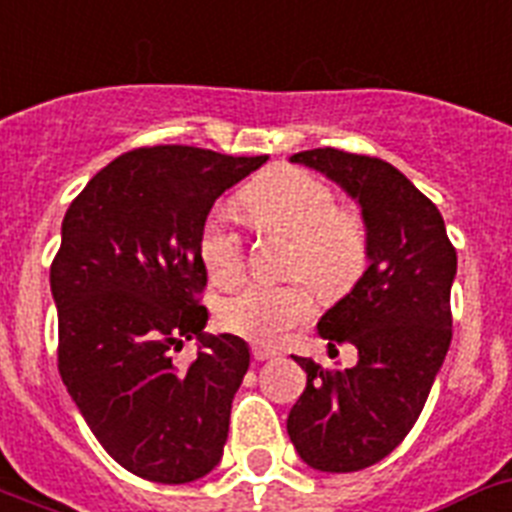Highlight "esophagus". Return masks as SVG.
<instances>
[{
    "mask_svg": "<svg viewBox=\"0 0 512 512\" xmlns=\"http://www.w3.org/2000/svg\"><path fill=\"white\" fill-rule=\"evenodd\" d=\"M252 356H255V362H265V359H276L278 351L268 349V346H252Z\"/></svg>",
    "mask_w": 512,
    "mask_h": 512,
    "instance_id": "1",
    "label": "esophagus"
}]
</instances>
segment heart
<instances>
[{
    "label": "heart",
    "instance_id": "1",
    "mask_svg": "<svg viewBox=\"0 0 512 512\" xmlns=\"http://www.w3.org/2000/svg\"><path fill=\"white\" fill-rule=\"evenodd\" d=\"M244 213L260 229L291 236L289 273L304 276L317 291L336 296L362 276L367 231L354 210L336 208L325 182L299 169H276L239 195ZM197 252L205 273L218 286L244 273L242 236L231 229L226 208H213L200 226ZM315 315V294L304 281L247 283L223 296L216 317L223 330L255 343H278Z\"/></svg>",
    "mask_w": 512,
    "mask_h": 512
}]
</instances>
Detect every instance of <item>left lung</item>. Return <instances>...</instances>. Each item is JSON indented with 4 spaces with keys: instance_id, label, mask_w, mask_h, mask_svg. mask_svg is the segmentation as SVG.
<instances>
[{
    "instance_id": "obj_1",
    "label": "left lung",
    "mask_w": 512,
    "mask_h": 512,
    "mask_svg": "<svg viewBox=\"0 0 512 512\" xmlns=\"http://www.w3.org/2000/svg\"><path fill=\"white\" fill-rule=\"evenodd\" d=\"M291 163L336 182L359 203L367 231V270L317 322L330 351L354 343L359 362L325 369L294 356L307 388L286 419L307 466L349 474L393 453L422 414L453 338L458 257L437 205L388 161L315 148Z\"/></svg>"
}]
</instances>
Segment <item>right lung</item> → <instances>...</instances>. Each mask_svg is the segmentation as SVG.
<instances>
[{
	"instance_id": "add662e5",
	"label": "right lung",
	"mask_w": 512,
	"mask_h": 512,
	"mask_svg": "<svg viewBox=\"0 0 512 512\" xmlns=\"http://www.w3.org/2000/svg\"><path fill=\"white\" fill-rule=\"evenodd\" d=\"M265 161L190 145L130 150L62 221L51 263L59 375L103 450L148 482H195L221 461L249 346L205 333L197 236L218 197ZM192 337L198 359L179 368L170 351Z\"/></svg>"
}]
</instances>
